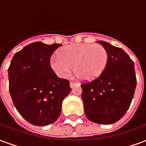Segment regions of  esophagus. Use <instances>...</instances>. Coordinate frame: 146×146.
<instances>
[{
  "label": "esophagus",
  "mask_w": 146,
  "mask_h": 146,
  "mask_svg": "<svg viewBox=\"0 0 146 146\" xmlns=\"http://www.w3.org/2000/svg\"><path fill=\"white\" fill-rule=\"evenodd\" d=\"M78 85V84L77 83H75V82H70V86L71 88H73L74 87H76V86Z\"/></svg>",
  "instance_id": "obj_1"
}]
</instances>
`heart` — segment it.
<instances>
[{
	"label": "heart",
	"mask_w": 146,
	"mask_h": 146,
	"mask_svg": "<svg viewBox=\"0 0 146 146\" xmlns=\"http://www.w3.org/2000/svg\"><path fill=\"white\" fill-rule=\"evenodd\" d=\"M109 54L101 44H75L61 48L50 58V66L60 77H66L74 66L75 76L89 82L101 76L107 66Z\"/></svg>",
	"instance_id": "heart-1"
}]
</instances>
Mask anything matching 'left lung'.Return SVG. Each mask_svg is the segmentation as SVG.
Instances as JSON below:
<instances>
[{
	"mask_svg": "<svg viewBox=\"0 0 146 146\" xmlns=\"http://www.w3.org/2000/svg\"><path fill=\"white\" fill-rule=\"evenodd\" d=\"M98 42L108 51L107 66L98 78L81 84V98L89 120L111 124L124 116L131 103L137 83L135 64L122 48Z\"/></svg>",
	"mask_w": 146,
	"mask_h": 146,
	"instance_id": "1",
	"label": "left lung"
}]
</instances>
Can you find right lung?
I'll return each mask as SVG.
<instances>
[{
  "mask_svg": "<svg viewBox=\"0 0 146 146\" xmlns=\"http://www.w3.org/2000/svg\"><path fill=\"white\" fill-rule=\"evenodd\" d=\"M61 44L34 42L16 52L8 68L9 92L15 107L35 126H47L59 117L63 99L71 92L70 81L58 78L50 58Z\"/></svg>",
  "mask_w": 146,
  "mask_h": 146,
  "instance_id": "1",
  "label": "right lung"
}]
</instances>
